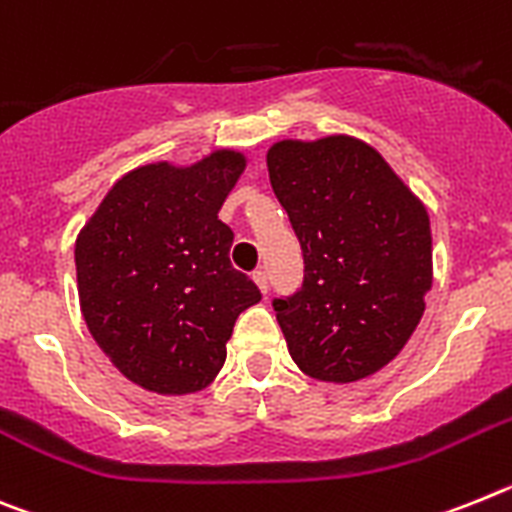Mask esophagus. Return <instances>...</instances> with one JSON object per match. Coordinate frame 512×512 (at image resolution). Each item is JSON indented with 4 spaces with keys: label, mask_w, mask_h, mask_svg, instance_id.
I'll return each mask as SVG.
<instances>
[{
    "label": "esophagus",
    "mask_w": 512,
    "mask_h": 512,
    "mask_svg": "<svg viewBox=\"0 0 512 512\" xmlns=\"http://www.w3.org/2000/svg\"><path fill=\"white\" fill-rule=\"evenodd\" d=\"M252 281L257 283L260 293H268V273H265V270H255V273H252Z\"/></svg>",
    "instance_id": "1"
}]
</instances>
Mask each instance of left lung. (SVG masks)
<instances>
[{"label": "left lung", "instance_id": "left-lung-1", "mask_svg": "<svg viewBox=\"0 0 512 512\" xmlns=\"http://www.w3.org/2000/svg\"><path fill=\"white\" fill-rule=\"evenodd\" d=\"M275 198L304 252V286L275 299L293 363L353 384L407 345L433 286L425 203L366 141L332 133L268 149Z\"/></svg>", "mask_w": 512, "mask_h": 512}]
</instances>
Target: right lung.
I'll use <instances>...</instances> for the list:
<instances>
[{"label":"right lung","instance_id":"obj_1","mask_svg":"<svg viewBox=\"0 0 512 512\" xmlns=\"http://www.w3.org/2000/svg\"><path fill=\"white\" fill-rule=\"evenodd\" d=\"M247 154L149 162L105 193L74 244L82 317L136 386L164 397L206 389L234 322L260 291L231 268L234 231L219 219Z\"/></svg>","mask_w":512,"mask_h":512}]
</instances>
